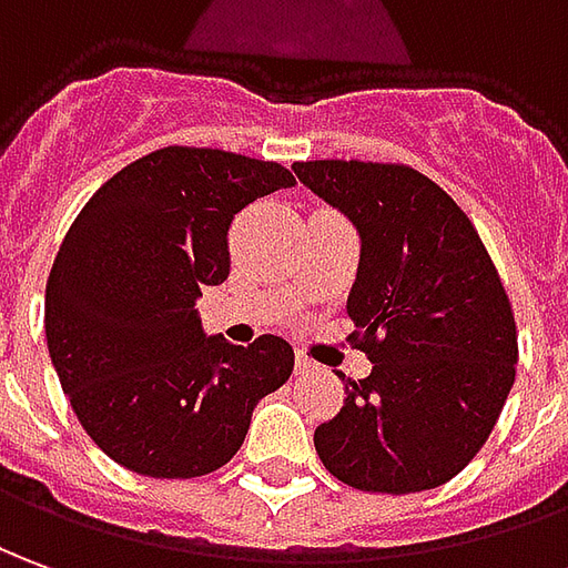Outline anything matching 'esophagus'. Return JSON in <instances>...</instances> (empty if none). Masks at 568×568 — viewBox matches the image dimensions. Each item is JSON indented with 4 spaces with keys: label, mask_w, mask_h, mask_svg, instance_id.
<instances>
[{
    "label": "esophagus",
    "mask_w": 568,
    "mask_h": 568,
    "mask_svg": "<svg viewBox=\"0 0 568 568\" xmlns=\"http://www.w3.org/2000/svg\"><path fill=\"white\" fill-rule=\"evenodd\" d=\"M312 358H306V355H296V371H300V374H306V371H312Z\"/></svg>",
    "instance_id": "obj_1"
}]
</instances>
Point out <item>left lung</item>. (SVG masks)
I'll use <instances>...</instances> for the list:
<instances>
[{"instance_id":"1","label":"left lung","mask_w":568,"mask_h":568,"mask_svg":"<svg viewBox=\"0 0 568 568\" xmlns=\"http://www.w3.org/2000/svg\"><path fill=\"white\" fill-rule=\"evenodd\" d=\"M300 182L362 237L346 312L374 362L346 381L315 452L339 483L408 495L445 486L479 455L516 377V322L473 222L402 163L308 160Z\"/></svg>"}]
</instances>
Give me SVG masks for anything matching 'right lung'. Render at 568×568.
I'll return each instance as SVG.
<instances>
[{
    "mask_svg": "<svg viewBox=\"0 0 568 568\" xmlns=\"http://www.w3.org/2000/svg\"><path fill=\"white\" fill-rule=\"evenodd\" d=\"M296 185L291 170L216 148H160L73 219L45 284V339L82 429L120 467L194 479L244 445L262 396L293 371L287 339L206 336L201 287L229 277V225Z\"/></svg>",
    "mask_w": 568,
    "mask_h": 568,
    "instance_id": "right-lung-1",
    "label": "right lung"
}]
</instances>
